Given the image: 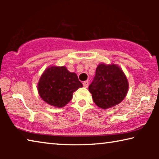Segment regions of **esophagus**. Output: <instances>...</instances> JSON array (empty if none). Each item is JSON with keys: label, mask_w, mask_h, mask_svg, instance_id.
<instances>
[{"label": "esophagus", "mask_w": 159, "mask_h": 159, "mask_svg": "<svg viewBox=\"0 0 159 159\" xmlns=\"http://www.w3.org/2000/svg\"><path fill=\"white\" fill-rule=\"evenodd\" d=\"M83 85L84 86L85 88H88V85H89V83H88V80H86V81H84L83 83Z\"/></svg>", "instance_id": "obj_1"}]
</instances>
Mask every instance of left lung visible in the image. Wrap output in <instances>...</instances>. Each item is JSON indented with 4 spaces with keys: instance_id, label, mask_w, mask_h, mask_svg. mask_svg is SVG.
I'll return each mask as SVG.
<instances>
[{
    "instance_id": "8db88e82",
    "label": "left lung",
    "mask_w": 159,
    "mask_h": 159,
    "mask_svg": "<svg viewBox=\"0 0 159 159\" xmlns=\"http://www.w3.org/2000/svg\"><path fill=\"white\" fill-rule=\"evenodd\" d=\"M88 89L96 105L106 109L117 105L125 98L128 82L118 66L100 64Z\"/></svg>"
}]
</instances>
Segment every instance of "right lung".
Wrapping results in <instances>:
<instances>
[{"label": "right lung", "instance_id": "right-lung-1", "mask_svg": "<svg viewBox=\"0 0 159 159\" xmlns=\"http://www.w3.org/2000/svg\"><path fill=\"white\" fill-rule=\"evenodd\" d=\"M83 87L77 75L65 66H50L42 74L38 91L43 101L55 107H63L71 100L73 93Z\"/></svg>", "mask_w": 159, "mask_h": 159}]
</instances>
